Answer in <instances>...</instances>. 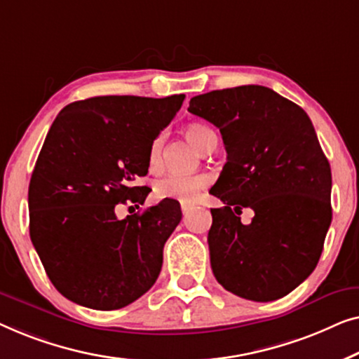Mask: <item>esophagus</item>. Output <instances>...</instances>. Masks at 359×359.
Returning a JSON list of instances; mask_svg holds the SVG:
<instances>
[{
  "label": "esophagus",
  "instance_id": "34e87169",
  "mask_svg": "<svg viewBox=\"0 0 359 359\" xmlns=\"http://www.w3.org/2000/svg\"><path fill=\"white\" fill-rule=\"evenodd\" d=\"M190 208H191V205H187V203H182V213L184 215H187L190 211Z\"/></svg>",
  "mask_w": 359,
  "mask_h": 359
}]
</instances>
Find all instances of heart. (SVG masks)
I'll return each mask as SVG.
<instances>
[{
	"mask_svg": "<svg viewBox=\"0 0 359 359\" xmlns=\"http://www.w3.org/2000/svg\"><path fill=\"white\" fill-rule=\"evenodd\" d=\"M187 138L195 148H201L210 135H213L208 127L200 123H191L185 128ZM161 149H163V138H156L149 149V165L151 169L159 168ZM210 184L208 175H168L156 184L154 194L159 200H177L180 203H191L203 189Z\"/></svg>",
	"mask_w": 359,
	"mask_h": 359,
	"instance_id": "obj_1",
	"label": "heart"
}]
</instances>
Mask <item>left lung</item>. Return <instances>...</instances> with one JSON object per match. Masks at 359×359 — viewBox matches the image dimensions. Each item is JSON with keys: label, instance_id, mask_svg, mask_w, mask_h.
I'll return each instance as SVG.
<instances>
[{"label": "left lung", "instance_id": "left-lung-1", "mask_svg": "<svg viewBox=\"0 0 359 359\" xmlns=\"http://www.w3.org/2000/svg\"><path fill=\"white\" fill-rule=\"evenodd\" d=\"M189 112L218 127L228 153L210 190V262L219 285L244 299L286 296L314 271L332 221V172L311 118L265 86L195 95ZM242 208L255 210L249 225Z\"/></svg>", "mask_w": 359, "mask_h": 359}]
</instances>
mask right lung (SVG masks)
Wrapping results in <instances>:
<instances>
[{"mask_svg":"<svg viewBox=\"0 0 359 359\" xmlns=\"http://www.w3.org/2000/svg\"><path fill=\"white\" fill-rule=\"evenodd\" d=\"M184 99L99 95L67 105L50 127L29 184V232L69 301L120 309L158 280L164 244L182 219L179 201L125 219L115 208L143 205L149 189L136 179L148 174L151 144Z\"/></svg>","mask_w":359,"mask_h":359,"instance_id":"obj_1","label":"right lung"}]
</instances>
